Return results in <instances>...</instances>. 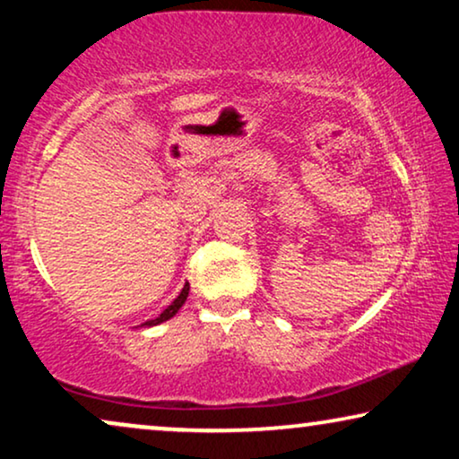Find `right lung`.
Returning a JSON list of instances; mask_svg holds the SVG:
<instances>
[{
	"label": "right lung",
	"mask_w": 459,
	"mask_h": 459,
	"mask_svg": "<svg viewBox=\"0 0 459 459\" xmlns=\"http://www.w3.org/2000/svg\"><path fill=\"white\" fill-rule=\"evenodd\" d=\"M187 292H190V284H186V286H184V290H181V292H179V297H178V299H175V300H173V303H171V305H169V307H167V309H165V311H162L159 317H154V319H148V322H146V324H142V325H146V328H150V325L162 324V322H167V319H171V317L175 316V313H178V311L181 309V305H184V303H186V299H187Z\"/></svg>",
	"instance_id": "1"
}]
</instances>
